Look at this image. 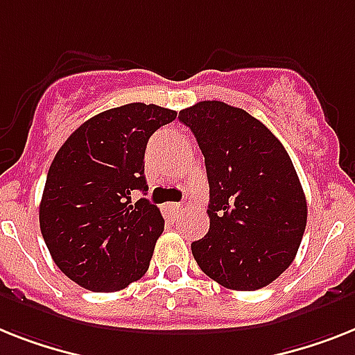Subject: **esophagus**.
I'll use <instances>...</instances> for the list:
<instances>
[{"label":"esophagus","mask_w":355,"mask_h":355,"mask_svg":"<svg viewBox=\"0 0 355 355\" xmlns=\"http://www.w3.org/2000/svg\"><path fill=\"white\" fill-rule=\"evenodd\" d=\"M163 210H165V214L168 218H178L180 214H183V207L178 203H166L165 207H163Z\"/></svg>","instance_id":"esophagus-1"}]
</instances>
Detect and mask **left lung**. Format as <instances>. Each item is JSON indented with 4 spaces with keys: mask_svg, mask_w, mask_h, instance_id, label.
I'll return each mask as SVG.
<instances>
[{
    "mask_svg": "<svg viewBox=\"0 0 355 355\" xmlns=\"http://www.w3.org/2000/svg\"><path fill=\"white\" fill-rule=\"evenodd\" d=\"M205 156L210 187L207 236L192 243L199 268L225 288L270 285L294 261L306 199L288 152L259 119L223 101L183 108Z\"/></svg>",
    "mask_w": 355,
    "mask_h": 355,
    "instance_id": "left-lung-1",
    "label": "left lung"
}]
</instances>
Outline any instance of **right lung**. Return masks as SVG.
I'll list each match as a JSON object with an SVG mask.
<instances>
[{"label":"right lung","mask_w":355,"mask_h":355,"mask_svg":"<svg viewBox=\"0 0 355 355\" xmlns=\"http://www.w3.org/2000/svg\"><path fill=\"white\" fill-rule=\"evenodd\" d=\"M178 112L128 103L85 121L52 161L40 228L67 277L92 292H116L145 276L165 221L146 198L145 148Z\"/></svg>","instance_id":"right-lung-1"}]
</instances>
